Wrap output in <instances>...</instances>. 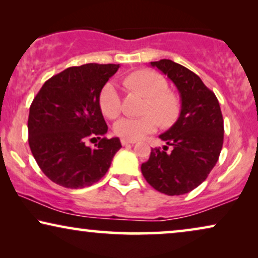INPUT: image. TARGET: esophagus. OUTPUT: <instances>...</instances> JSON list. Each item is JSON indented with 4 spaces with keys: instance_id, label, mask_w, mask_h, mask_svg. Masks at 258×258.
<instances>
[{
    "instance_id": "1",
    "label": "esophagus",
    "mask_w": 258,
    "mask_h": 258,
    "mask_svg": "<svg viewBox=\"0 0 258 258\" xmlns=\"http://www.w3.org/2000/svg\"><path fill=\"white\" fill-rule=\"evenodd\" d=\"M121 143H122V146H126V144H134V143H136V141H135V140H125V139H122V140H121Z\"/></svg>"
}]
</instances>
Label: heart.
Here are the masks:
<instances>
[{
  "label": "heart",
  "instance_id": "1",
  "mask_svg": "<svg viewBox=\"0 0 258 258\" xmlns=\"http://www.w3.org/2000/svg\"><path fill=\"white\" fill-rule=\"evenodd\" d=\"M125 86L140 91L147 97L141 117L119 118L114 124V133L125 140H139L154 133L162 125H170L178 114V100L167 90V81L161 74L153 70H139L130 74L124 80ZM101 111L108 118L117 117L121 112V95L114 82H108L102 88L98 97Z\"/></svg>",
  "mask_w": 258,
  "mask_h": 258
}]
</instances>
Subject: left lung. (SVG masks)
I'll list each match as a JSON object with an SVG mask.
<instances>
[{"label": "left lung", "mask_w": 258, "mask_h": 258, "mask_svg": "<svg viewBox=\"0 0 258 258\" xmlns=\"http://www.w3.org/2000/svg\"><path fill=\"white\" fill-rule=\"evenodd\" d=\"M177 88L181 112L171 128L160 135L163 150L153 148L149 160L141 165L147 182L169 196L183 195L206 181L223 146V116L217 97L202 80L171 59L150 62ZM168 145L173 146L166 154Z\"/></svg>", "instance_id": "left-lung-1"}]
</instances>
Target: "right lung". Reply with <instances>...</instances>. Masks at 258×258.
Returning <instances> with one entry per match:
<instances>
[{"instance_id": "1", "label": "right lung", "mask_w": 258, "mask_h": 258, "mask_svg": "<svg viewBox=\"0 0 258 258\" xmlns=\"http://www.w3.org/2000/svg\"><path fill=\"white\" fill-rule=\"evenodd\" d=\"M119 64L70 67L45 82L29 109L28 133L35 161L56 184L90 186L103 177L121 149L118 137H103L108 125L98 97ZM97 137L94 150L85 141Z\"/></svg>"}]
</instances>
